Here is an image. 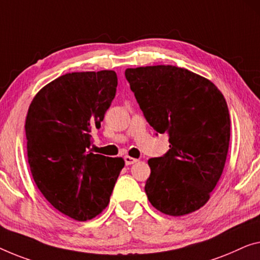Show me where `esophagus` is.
I'll return each mask as SVG.
<instances>
[{"label":"esophagus","instance_id":"esophagus-1","mask_svg":"<svg viewBox=\"0 0 260 260\" xmlns=\"http://www.w3.org/2000/svg\"><path fill=\"white\" fill-rule=\"evenodd\" d=\"M125 164L127 165V166H129V165H133V164H135V162H138V158H134V157H132V156H128V155H126L125 157Z\"/></svg>","mask_w":260,"mask_h":260}]
</instances>
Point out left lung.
<instances>
[{"label":"left lung","mask_w":260,"mask_h":260,"mask_svg":"<svg viewBox=\"0 0 260 260\" xmlns=\"http://www.w3.org/2000/svg\"><path fill=\"white\" fill-rule=\"evenodd\" d=\"M126 79L150 126L169 135V150L149 158L145 191L169 216L199 210L222 175L230 141V114L214 83L187 69H127Z\"/></svg>","instance_id":"left-lung-1"}]
</instances>
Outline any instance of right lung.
Returning <instances> with one entry per match:
<instances>
[{
  "label": "right lung",
  "instance_id": "obj_1",
  "mask_svg": "<svg viewBox=\"0 0 260 260\" xmlns=\"http://www.w3.org/2000/svg\"><path fill=\"white\" fill-rule=\"evenodd\" d=\"M117 73L72 72L41 88L25 119L31 175L46 201L84 222L102 214L125 166L122 157L93 154L99 128L117 91Z\"/></svg>",
  "mask_w": 260,
  "mask_h": 260
}]
</instances>
